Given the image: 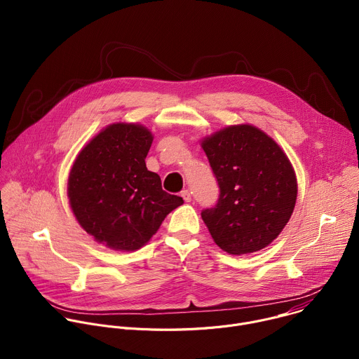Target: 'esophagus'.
Instances as JSON below:
<instances>
[{
    "instance_id": "1",
    "label": "esophagus",
    "mask_w": 359,
    "mask_h": 359,
    "mask_svg": "<svg viewBox=\"0 0 359 359\" xmlns=\"http://www.w3.org/2000/svg\"><path fill=\"white\" fill-rule=\"evenodd\" d=\"M182 197H183L184 201H187V203L191 201V193H190L189 190H183V191H182Z\"/></svg>"
}]
</instances>
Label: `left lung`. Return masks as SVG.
<instances>
[{
	"mask_svg": "<svg viewBox=\"0 0 359 359\" xmlns=\"http://www.w3.org/2000/svg\"><path fill=\"white\" fill-rule=\"evenodd\" d=\"M220 189L201 212L216 244L233 255L267 247L297 200L294 169L281 147L251 125L229 126L201 142Z\"/></svg>",
	"mask_w": 359,
	"mask_h": 359,
	"instance_id": "1",
	"label": "left lung"
}]
</instances>
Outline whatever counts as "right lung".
Segmentation results:
<instances>
[{"label":"right lung","mask_w":359,"mask_h":359,"mask_svg":"<svg viewBox=\"0 0 359 359\" xmlns=\"http://www.w3.org/2000/svg\"><path fill=\"white\" fill-rule=\"evenodd\" d=\"M151 133L135 123H114L78 155L68 180L72 212L96 241L133 251L158 231L183 198L162 189L144 159Z\"/></svg>","instance_id":"right-lung-1"}]
</instances>
